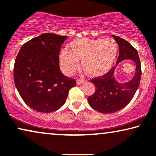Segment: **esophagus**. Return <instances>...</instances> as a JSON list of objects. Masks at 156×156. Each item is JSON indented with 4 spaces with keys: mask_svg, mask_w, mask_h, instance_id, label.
Segmentation results:
<instances>
[{
    "mask_svg": "<svg viewBox=\"0 0 156 156\" xmlns=\"http://www.w3.org/2000/svg\"><path fill=\"white\" fill-rule=\"evenodd\" d=\"M85 83V80H83V79H78L77 80V84L78 85H81L83 84V83Z\"/></svg>",
    "mask_w": 156,
    "mask_h": 156,
    "instance_id": "obj_1",
    "label": "esophagus"
}]
</instances>
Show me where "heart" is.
<instances>
[{
  "label": "heart",
  "mask_w": 156,
  "mask_h": 156,
  "mask_svg": "<svg viewBox=\"0 0 156 156\" xmlns=\"http://www.w3.org/2000/svg\"><path fill=\"white\" fill-rule=\"evenodd\" d=\"M71 47L72 49L64 48L59 55L61 71L68 76L75 73L82 59L87 75H104L111 69L118 51L117 43L112 39H78L71 43Z\"/></svg>",
  "instance_id": "heart-1"
}]
</instances>
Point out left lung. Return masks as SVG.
<instances>
[{
	"label": "left lung",
	"instance_id": "1",
	"mask_svg": "<svg viewBox=\"0 0 156 156\" xmlns=\"http://www.w3.org/2000/svg\"><path fill=\"white\" fill-rule=\"evenodd\" d=\"M112 37L119 49L116 66L123 60L131 59L136 64V72L128 82L119 83L114 76L116 69L115 66L102 77L90 80L95 85V92L87 98L89 105L92 108L104 114L116 112L126 107L134 96L141 77V61L136 49L124 39L115 35Z\"/></svg>",
	"mask_w": 156,
	"mask_h": 156
}]
</instances>
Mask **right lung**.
Returning a JSON list of instances; mask_svg holds the SVG:
<instances>
[{
    "mask_svg": "<svg viewBox=\"0 0 156 156\" xmlns=\"http://www.w3.org/2000/svg\"><path fill=\"white\" fill-rule=\"evenodd\" d=\"M66 36L44 33L22 46L14 65V81L26 104L39 112L62 107L75 79L61 73L59 53Z\"/></svg>",
    "mask_w": 156,
    "mask_h": 156,
    "instance_id": "1",
    "label": "right lung"
}]
</instances>
